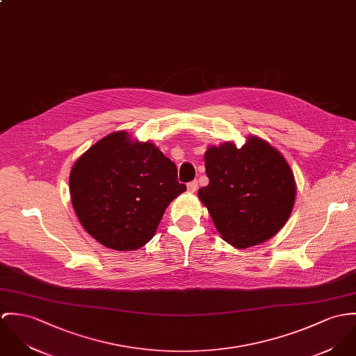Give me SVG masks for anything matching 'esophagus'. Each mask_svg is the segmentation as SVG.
I'll return each mask as SVG.
<instances>
[{
  "mask_svg": "<svg viewBox=\"0 0 356 356\" xmlns=\"http://www.w3.org/2000/svg\"><path fill=\"white\" fill-rule=\"evenodd\" d=\"M197 188H198V182H197V181H192V182L188 184V191H189L191 193H194V192L197 191Z\"/></svg>",
  "mask_w": 356,
  "mask_h": 356,
  "instance_id": "34e87169",
  "label": "esophagus"
}]
</instances>
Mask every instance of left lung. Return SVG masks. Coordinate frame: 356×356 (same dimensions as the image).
<instances>
[{"label": "left lung", "mask_w": 356, "mask_h": 356, "mask_svg": "<svg viewBox=\"0 0 356 356\" xmlns=\"http://www.w3.org/2000/svg\"><path fill=\"white\" fill-rule=\"evenodd\" d=\"M204 159L209 184L198 189V198L229 245H259L286 225L296 188L279 151L250 136L242 148L232 143L211 147Z\"/></svg>", "instance_id": "8db88e82"}]
</instances>
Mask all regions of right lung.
<instances>
[{"label": "right lung", "instance_id": "obj_1", "mask_svg": "<svg viewBox=\"0 0 356 356\" xmlns=\"http://www.w3.org/2000/svg\"><path fill=\"white\" fill-rule=\"evenodd\" d=\"M69 189L86 231L114 250H136L156 232L168 204L186 191L175 163L155 144L115 131L74 163Z\"/></svg>", "mask_w": 356, "mask_h": 356}]
</instances>
